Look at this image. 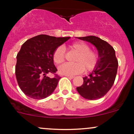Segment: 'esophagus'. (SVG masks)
<instances>
[{
    "label": "esophagus",
    "instance_id": "esophagus-1",
    "mask_svg": "<svg viewBox=\"0 0 134 134\" xmlns=\"http://www.w3.org/2000/svg\"><path fill=\"white\" fill-rule=\"evenodd\" d=\"M65 76H67V77L70 78V79H73V78L74 77V76H69V75H66Z\"/></svg>",
    "mask_w": 134,
    "mask_h": 134
}]
</instances>
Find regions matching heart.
<instances>
[{"mask_svg": "<svg viewBox=\"0 0 134 134\" xmlns=\"http://www.w3.org/2000/svg\"><path fill=\"white\" fill-rule=\"evenodd\" d=\"M70 49L77 53L74 62L75 64H65L58 67V72L62 75L73 76L84 71H91L96 67L98 55L96 52L90 50V47L84 42H76L70 46ZM65 50L62 47L55 49L53 60L56 64H62L65 60Z\"/></svg>", "mask_w": 134, "mask_h": 134, "instance_id": "b5f03b06", "label": "heart"}]
</instances>
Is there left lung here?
I'll return each mask as SVG.
<instances>
[{
    "instance_id": "left-lung-1",
    "label": "left lung",
    "mask_w": 134,
    "mask_h": 134,
    "mask_svg": "<svg viewBox=\"0 0 134 134\" xmlns=\"http://www.w3.org/2000/svg\"><path fill=\"white\" fill-rule=\"evenodd\" d=\"M77 38L91 43L98 50V59L96 67L89 76L83 77L82 85L76 88L84 98L96 100L104 96L114 84L118 65L115 51L108 43L97 36Z\"/></svg>"
}]
</instances>
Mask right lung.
<instances>
[{
    "label": "right lung",
    "instance_id": "add662e5",
    "mask_svg": "<svg viewBox=\"0 0 134 134\" xmlns=\"http://www.w3.org/2000/svg\"><path fill=\"white\" fill-rule=\"evenodd\" d=\"M70 39L40 35L30 38L21 46L17 55L15 69L16 79L21 91L35 99L47 98L53 93L60 77L50 78L57 69L53 54L55 49Z\"/></svg>",
    "mask_w": 134,
    "mask_h": 134
}]
</instances>
